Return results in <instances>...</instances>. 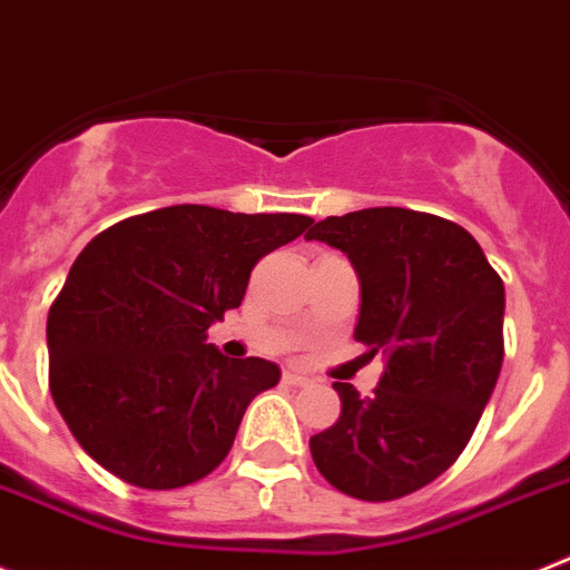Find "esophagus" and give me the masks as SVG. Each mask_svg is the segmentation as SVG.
I'll list each match as a JSON object with an SVG mask.
<instances>
[{"instance_id": "obj_1", "label": "esophagus", "mask_w": 570, "mask_h": 570, "mask_svg": "<svg viewBox=\"0 0 570 570\" xmlns=\"http://www.w3.org/2000/svg\"><path fill=\"white\" fill-rule=\"evenodd\" d=\"M284 381L286 384H292V387H306V384H313V379L304 373H298V370H286Z\"/></svg>"}]
</instances>
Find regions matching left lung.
I'll use <instances>...</instances> for the list:
<instances>
[{"label": "left lung", "instance_id": "1", "mask_svg": "<svg viewBox=\"0 0 570 570\" xmlns=\"http://www.w3.org/2000/svg\"><path fill=\"white\" fill-rule=\"evenodd\" d=\"M306 240L341 249L361 286L355 338L387 355L373 395L335 381L341 415L309 439L326 482L364 502L419 491L456 462L502 370L504 286L476 237L424 212L326 217Z\"/></svg>", "mask_w": 570, "mask_h": 570}]
</instances>
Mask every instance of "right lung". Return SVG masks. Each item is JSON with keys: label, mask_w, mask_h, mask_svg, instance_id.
<instances>
[{"label": "right lung", "mask_w": 570, "mask_h": 570, "mask_svg": "<svg viewBox=\"0 0 570 570\" xmlns=\"http://www.w3.org/2000/svg\"><path fill=\"white\" fill-rule=\"evenodd\" d=\"M309 226L180 203L108 226L79 252L48 313V381L94 462L148 491L224 462L281 367L226 358L206 333L240 306L252 266Z\"/></svg>", "instance_id": "right-lung-1"}]
</instances>
